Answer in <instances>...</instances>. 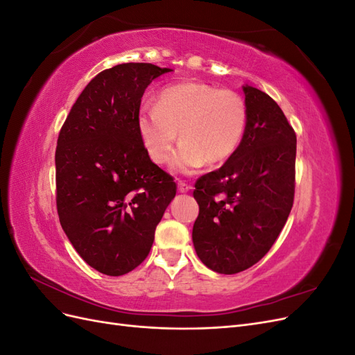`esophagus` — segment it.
I'll use <instances>...</instances> for the list:
<instances>
[{
  "label": "esophagus",
  "mask_w": 355,
  "mask_h": 355,
  "mask_svg": "<svg viewBox=\"0 0 355 355\" xmlns=\"http://www.w3.org/2000/svg\"><path fill=\"white\" fill-rule=\"evenodd\" d=\"M191 188H192V187H191L189 184H187V182H184V180H179V184H178V189H179L180 192H188Z\"/></svg>",
  "instance_id": "obj_1"
}]
</instances>
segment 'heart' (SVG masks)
Listing matches in <instances>:
<instances>
[{
	"instance_id": "obj_1",
	"label": "heart",
	"mask_w": 355,
	"mask_h": 355,
	"mask_svg": "<svg viewBox=\"0 0 355 355\" xmlns=\"http://www.w3.org/2000/svg\"><path fill=\"white\" fill-rule=\"evenodd\" d=\"M249 121L245 101L239 93L214 85L185 81L168 85L157 105L144 103L137 132L148 157L164 164L180 144L171 167L192 173L201 166L219 164L237 151Z\"/></svg>"
}]
</instances>
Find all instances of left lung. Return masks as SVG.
<instances>
[{"label": "left lung", "instance_id": "left-lung-1", "mask_svg": "<svg viewBox=\"0 0 355 355\" xmlns=\"http://www.w3.org/2000/svg\"><path fill=\"white\" fill-rule=\"evenodd\" d=\"M249 121L243 141L220 168L197 179L200 206L192 241L201 262L237 274L259 262L293 206L296 133L266 93L243 87Z\"/></svg>", "mask_w": 355, "mask_h": 355}]
</instances>
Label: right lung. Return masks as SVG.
Instances as JSON below:
<instances>
[{"label":"right lung","mask_w":355,"mask_h":355,"mask_svg":"<svg viewBox=\"0 0 355 355\" xmlns=\"http://www.w3.org/2000/svg\"><path fill=\"white\" fill-rule=\"evenodd\" d=\"M170 71L121 63L99 72L59 132V220L77 253L106 275H124L146 259L176 196L173 178L153 163L137 132L145 89Z\"/></svg>","instance_id":"obj_1"}]
</instances>
